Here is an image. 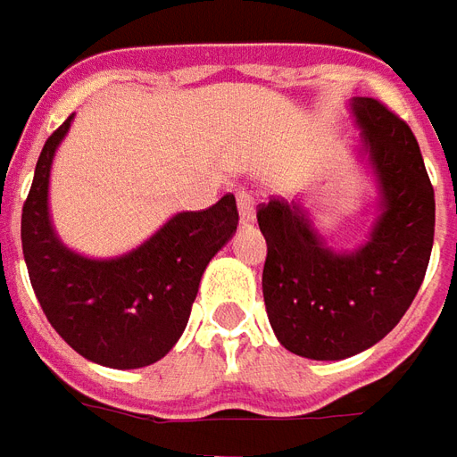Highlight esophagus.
<instances>
[{"mask_svg": "<svg viewBox=\"0 0 457 457\" xmlns=\"http://www.w3.org/2000/svg\"><path fill=\"white\" fill-rule=\"evenodd\" d=\"M238 213H241V221L251 223L255 219V196L251 192L238 194Z\"/></svg>", "mask_w": 457, "mask_h": 457, "instance_id": "esophagus-1", "label": "esophagus"}]
</instances>
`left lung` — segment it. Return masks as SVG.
<instances>
[{
	"instance_id": "8db88e82",
	"label": "left lung",
	"mask_w": 457,
	"mask_h": 457,
	"mask_svg": "<svg viewBox=\"0 0 457 457\" xmlns=\"http://www.w3.org/2000/svg\"><path fill=\"white\" fill-rule=\"evenodd\" d=\"M354 115L381 189L367 244L332 253L297 204L258 206L265 310L275 337L297 357L347 359L377 345L406 315L430 261L436 199L419 142L381 100L357 98Z\"/></svg>"
}]
</instances>
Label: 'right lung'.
Returning a JSON list of instances; mask_svg holds the SVG:
<instances>
[{"label":"right lung","mask_w":457,"mask_h":457,"mask_svg":"<svg viewBox=\"0 0 457 457\" xmlns=\"http://www.w3.org/2000/svg\"><path fill=\"white\" fill-rule=\"evenodd\" d=\"M71 118L38 154L21 209L29 280L51 327L80 357L110 369L147 367L182 337L206 265L238 226L236 196L177 213L150 241L112 261L73 253L48 221V171Z\"/></svg>","instance_id":"right-lung-1"}]
</instances>
